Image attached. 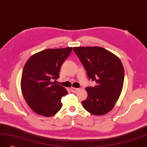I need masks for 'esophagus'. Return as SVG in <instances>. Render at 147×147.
<instances>
[{
    "mask_svg": "<svg viewBox=\"0 0 147 147\" xmlns=\"http://www.w3.org/2000/svg\"><path fill=\"white\" fill-rule=\"evenodd\" d=\"M80 90L79 88H73V87H71V91L73 92V93H76L78 91Z\"/></svg>",
    "mask_w": 147,
    "mask_h": 147,
    "instance_id": "1",
    "label": "esophagus"
}]
</instances>
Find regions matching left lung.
Returning <instances> with one entry per match:
<instances>
[{"label": "left lung", "mask_w": 147, "mask_h": 147, "mask_svg": "<svg viewBox=\"0 0 147 147\" xmlns=\"http://www.w3.org/2000/svg\"><path fill=\"white\" fill-rule=\"evenodd\" d=\"M73 51L86 71L89 80L96 83L87 87L84 108L94 115H103L114 108L121 93L124 68L120 59L101 47H74Z\"/></svg>", "instance_id": "obj_1"}]
</instances>
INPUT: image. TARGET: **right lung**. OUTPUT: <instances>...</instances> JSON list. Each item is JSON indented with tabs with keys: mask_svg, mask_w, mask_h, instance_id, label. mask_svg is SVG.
<instances>
[{
	"mask_svg": "<svg viewBox=\"0 0 147 147\" xmlns=\"http://www.w3.org/2000/svg\"><path fill=\"white\" fill-rule=\"evenodd\" d=\"M71 51L69 47L47 49L30 56L25 64L20 82L22 93L37 114L52 117L62 107L61 98L67 91L53 81L59 78L61 67Z\"/></svg>",
	"mask_w": 147,
	"mask_h": 147,
	"instance_id": "add662e5",
	"label": "right lung"
}]
</instances>
